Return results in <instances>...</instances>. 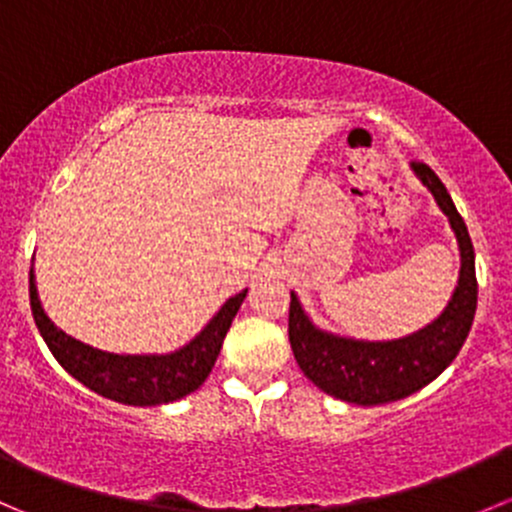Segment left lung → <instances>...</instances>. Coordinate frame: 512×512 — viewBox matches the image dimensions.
Wrapping results in <instances>:
<instances>
[{
    "label": "left lung",
    "mask_w": 512,
    "mask_h": 512,
    "mask_svg": "<svg viewBox=\"0 0 512 512\" xmlns=\"http://www.w3.org/2000/svg\"><path fill=\"white\" fill-rule=\"evenodd\" d=\"M411 170L431 190L436 205L448 218L461 252L458 285L443 312L414 334L386 339V342H366V339L339 337L317 327L294 292L289 302V344L299 369L317 389L347 404H389L431 384L461 352L476 317V252L468 227L458 215L441 178L426 163H411Z\"/></svg>",
    "instance_id": "obj_1"
}]
</instances>
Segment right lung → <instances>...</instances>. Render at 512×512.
Returning <instances> with one entry per match:
<instances>
[{
	"label": "right lung",
	"mask_w": 512,
	"mask_h": 512,
	"mask_svg": "<svg viewBox=\"0 0 512 512\" xmlns=\"http://www.w3.org/2000/svg\"><path fill=\"white\" fill-rule=\"evenodd\" d=\"M247 289L230 297L213 319L180 349L168 354H113L79 342L56 327L44 312L36 289V275L29 270V299L34 322L49 352L86 389L103 399L128 406H160L178 401L203 386L218 361L223 339L240 309Z\"/></svg>",
	"instance_id": "right-lung-1"
}]
</instances>
